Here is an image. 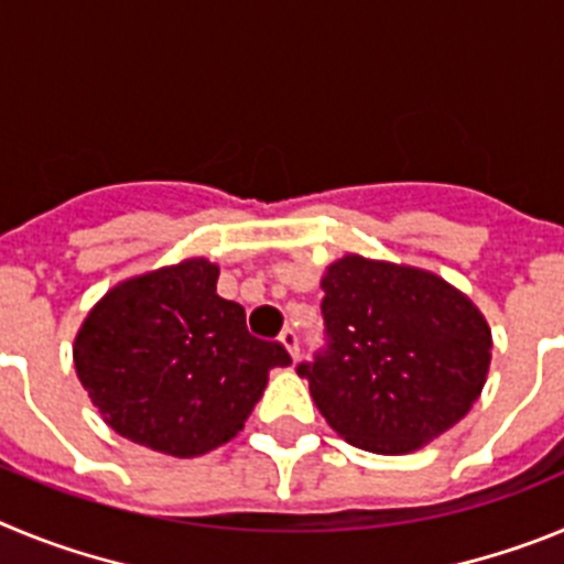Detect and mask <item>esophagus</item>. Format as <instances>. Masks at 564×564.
Returning a JSON list of instances; mask_svg holds the SVG:
<instances>
[{"label": "esophagus", "instance_id": "34e87169", "mask_svg": "<svg viewBox=\"0 0 564 564\" xmlns=\"http://www.w3.org/2000/svg\"><path fill=\"white\" fill-rule=\"evenodd\" d=\"M279 341L285 344V350L291 352V358H293V361H296V358H299V336H296V330H291V327H288V330H282Z\"/></svg>", "mask_w": 564, "mask_h": 564}]
</instances>
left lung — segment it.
<instances>
[{
	"label": "left lung",
	"mask_w": 564,
	"mask_h": 564,
	"mask_svg": "<svg viewBox=\"0 0 564 564\" xmlns=\"http://www.w3.org/2000/svg\"><path fill=\"white\" fill-rule=\"evenodd\" d=\"M322 291L327 347L296 372L344 441L406 455L471 410L491 364L471 299L430 271L358 253L327 268Z\"/></svg>",
	"instance_id": "8db88e82"
}]
</instances>
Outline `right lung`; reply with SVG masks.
<instances>
[{
    "mask_svg": "<svg viewBox=\"0 0 564 564\" xmlns=\"http://www.w3.org/2000/svg\"><path fill=\"white\" fill-rule=\"evenodd\" d=\"M220 268L203 257L118 282L73 344L78 381L127 441L197 457L231 441L288 367L279 341L246 327V311L217 296Z\"/></svg>",
    "mask_w": 564,
    "mask_h": 564,
    "instance_id": "add662e5",
    "label": "right lung"
}]
</instances>
